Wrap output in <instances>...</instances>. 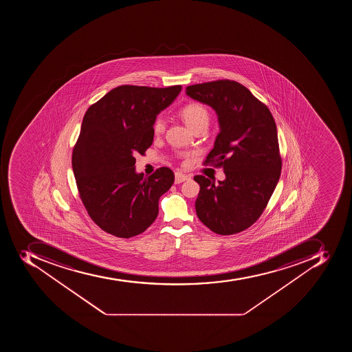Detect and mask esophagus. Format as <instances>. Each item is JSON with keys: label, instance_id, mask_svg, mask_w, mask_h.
Listing matches in <instances>:
<instances>
[{"label": "esophagus", "instance_id": "obj_1", "mask_svg": "<svg viewBox=\"0 0 352 352\" xmlns=\"http://www.w3.org/2000/svg\"><path fill=\"white\" fill-rule=\"evenodd\" d=\"M189 176L187 175L182 174V173H176L175 174V184H180L185 182V180L189 179Z\"/></svg>", "mask_w": 352, "mask_h": 352}]
</instances>
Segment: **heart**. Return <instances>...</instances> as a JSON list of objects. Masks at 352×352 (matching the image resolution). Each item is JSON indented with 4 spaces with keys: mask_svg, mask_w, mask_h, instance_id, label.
I'll use <instances>...</instances> for the list:
<instances>
[{
    "mask_svg": "<svg viewBox=\"0 0 352 352\" xmlns=\"http://www.w3.org/2000/svg\"><path fill=\"white\" fill-rule=\"evenodd\" d=\"M180 116L187 126L192 131L201 126H207L210 119L209 111L205 105L199 102H190L184 105L180 110ZM164 130H165V121L163 118L158 116L153 123V131L155 134H161L163 133Z\"/></svg>",
    "mask_w": 352,
    "mask_h": 352,
    "instance_id": "heart-1",
    "label": "heart"
}]
</instances>
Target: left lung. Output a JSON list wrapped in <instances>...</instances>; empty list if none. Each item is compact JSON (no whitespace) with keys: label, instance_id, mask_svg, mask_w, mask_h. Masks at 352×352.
I'll list each match as a JSON object with an SVG mask.
<instances>
[{"label":"left lung","instance_id":"1","mask_svg":"<svg viewBox=\"0 0 352 352\" xmlns=\"http://www.w3.org/2000/svg\"><path fill=\"white\" fill-rule=\"evenodd\" d=\"M192 99L218 114L220 133L205 165L222 167L226 179L204 175L196 212L206 227L221 236L241 232L263 213L282 169L276 124L269 108L234 80L209 81L186 88Z\"/></svg>","mask_w":352,"mask_h":352}]
</instances>
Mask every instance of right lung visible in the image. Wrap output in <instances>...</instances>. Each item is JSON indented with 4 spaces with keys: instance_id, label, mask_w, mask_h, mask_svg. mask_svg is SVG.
Instances as JSON below:
<instances>
[{
    "instance_id": "right-lung-1",
    "label": "right lung",
    "mask_w": 352,
    "mask_h": 352,
    "mask_svg": "<svg viewBox=\"0 0 352 352\" xmlns=\"http://www.w3.org/2000/svg\"><path fill=\"white\" fill-rule=\"evenodd\" d=\"M182 86L123 85L89 107L72 151L79 197L92 221L105 232L129 239L144 232L158 214V200L173 184L172 169L148 177L135 173V156L154 139L153 123Z\"/></svg>"
}]
</instances>
